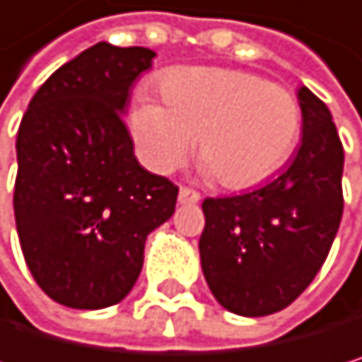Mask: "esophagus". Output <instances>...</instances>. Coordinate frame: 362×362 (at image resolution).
I'll return each mask as SVG.
<instances>
[{
    "label": "esophagus",
    "instance_id": "obj_1",
    "mask_svg": "<svg viewBox=\"0 0 362 362\" xmlns=\"http://www.w3.org/2000/svg\"><path fill=\"white\" fill-rule=\"evenodd\" d=\"M199 199H202V195L197 191H193V189H187V187H182V189H180V193H177V202L180 204H197Z\"/></svg>",
    "mask_w": 362,
    "mask_h": 362
}]
</instances>
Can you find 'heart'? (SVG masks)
Instances as JSON below:
<instances>
[{"label":"heart","instance_id":"heart-1","mask_svg":"<svg viewBox=\"0 0 362 362\" xmlns=\"http://www.w3.org/2000/svg\"><path fill=\"white\" fill-rule=\"evenodd\" d=\"M158 90L163 104L139 97L130 134L143 165L171 173L197 136L202 171L228 189H247L274 175L293 154L302 132L296 95L280 84L230 69H171Z\"/></svg>","mask_w":362,"mask_h":362}]
</instances>
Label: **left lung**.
I'll list each match as a JSON object with an SVG mask.
<instances>
[{"instance_id": "1", "label": "left lung", "mask_w": 362, "mask_h": 362, "mask_svg": "<svg viewBox=\"0 0 362 362\" xmlns=\"http://www.w3.org/2000/svg\"><path fill=\"white\" fill-rule=\"evenodd\" d=\"M302 143L274 180L250 193L208 197L199 236L202 272L230 313L286 308L313 282L343 215V145L328 106L298 88Z\"/></svg>"}]
</instances>
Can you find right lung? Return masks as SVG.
<instances>
[{
	"mask_svg": "<svg viewBox=\"0 0 362 362\" xmlns=\"http://www.w3.org/2000/svg\"><path fill=\"white\" fill-rule=\"evenodd\" d=\"M154 56L102 40L54 71L21 119L17 234L36 284L62 306L121 302L147 234L175 211L177 187L139 165L121 117Z\"/></svg>",
	"mask_w": 362,
	"mask_h": 362,
	"instance_id": "right-lung-1",
	"label": "right lung"
}]
</instances>
